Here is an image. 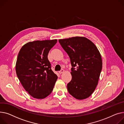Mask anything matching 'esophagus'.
Returning a JSON list of instances; mask_svg holds the SVG:
<instances>
[{"label": "esophagus", "instance_id": "34e87169", "mask_svg": "<svg viewBox=\"0 0 124 124\" xmlns=\"http://www.w3.org/2000/svg\"><path fill=\"white\" fill-rule=\"evenodd\" d=\"M64 72V70L63 69H61L60 71H59V74H61V73H62L63 72Z\"/></svg>", "mask_w": 124, "mask_h": 124}]
</instances>
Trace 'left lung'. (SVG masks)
<instances>
[{"instance_id": "left-lung-1", "label": "left lung", "mask_w": 124, "mask_h": 124, "mask_svg": "<svg viewBox=\"0 0 124 124\" xmlns=\"http://www.w3.org/2000/svg\"><path fill=\"white\" fill-rule=\"evenodd\" d=\"M59 42L69 56L72 66L68 92L77 99H85L92 95L98 84L102 69L100 53L85 37L59 39Z\"/></svg>"}]
</instances>
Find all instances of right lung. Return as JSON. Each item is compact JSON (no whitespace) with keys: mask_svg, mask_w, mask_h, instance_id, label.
<instances>
[{"mask_svg":"<svg viewBox=\"0 0 124 124\" xmlns=\"http://www.w3.org/2000/svg\"><path fill=\"white\" fill-rule=\"evenodd\" d=\"M57 40L30 42L23 45L18 53L16 72L23 88L36 99H43L53 89L57 76L51 69L48 54Z\"/></svg>","mask_w":124,"mask_h":124,"instance_id":"1","label":"right lung"}]
</instances>
